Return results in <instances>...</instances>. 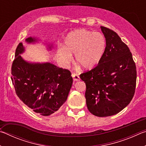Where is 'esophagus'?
<instances>
[{"label": "esophagus", "mask_w": 146, "mask_h": 146, "mask_svg": "<svg viewBox=\"0 0 146 146\" xmlns=\"http://www.w3.org/2000/svg\"><path fill=\"white\" fill-rule=\"evenodd\" d=\"M71 76H72V77L73 78L74 82H76V81L79 80V79H80L78 75H76V74H75V73H73L72 75H71Z\"/></svg>", "instance_id": "34e87169"}]
</instances>
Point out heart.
Listing matches in <instances>:
<instances>
[{
	"label": "heart",
	"mask_w": 146,
	"mask_h": 146,
	"mask_svg": "<svg viewBox=\"0 0 146 146\" xmlns=\"http://www.w3.org/2000/svg\"><path fill=\"white\" fill-rule=\"evenodd\" d=\"M64 46L58 50V56L64 63L69 64L75 54V62L84 70H91L99 64L104 56L106 40L98 32L78 29L68 33Z\"/></svg>",
	"instance_id": "b5f03b06"
}]
</instances>
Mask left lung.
Listing matches in <instances>:
<instances>
[{"instance_id": "obj_1", "label": "left lung", "mask_w": 146, "mask_h": 146, "mask_svg": "<svg viewBox=\"0 0 146 146\" xmlns=\"http://www.w3.org/2000/svg\"><path fill=\"white\" fill-rule=\"evenodd\" d=\"M106 40L101 62L80 75L86 86L88 110L100 117L112 116L129 104L134 96L137 70L132 54L117 33L100 26Z\"/></svg>"}]
</instances>
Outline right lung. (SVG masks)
<instances>
[{"label": "right lung", "mask_w": 146, "mask_h": 146, "mask_svg": "<svg viewBox=\"0 0 146 146\" xmlns=\"http://www.w3.org/2000/svg\"><path fill=\"white\" fill-rule=\"evenodd\" d=\"M28 44L38 39L29 37ZM51 50L53 44H48ZM25 48L20 43L11 67V80L17 95L34 112L49 116L58 110L67 100L73 84L71 72L50 62H29L21 56Z\"/></svg>", "instance_id": "1"}]
</instances>
